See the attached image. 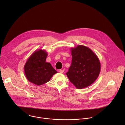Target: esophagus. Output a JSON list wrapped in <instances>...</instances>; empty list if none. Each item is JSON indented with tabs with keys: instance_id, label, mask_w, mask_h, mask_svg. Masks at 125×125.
<instances>
[{
	"instance_id": "esophagus-1",
	"label": "esophagus",
	"mask_w": 125,
	"mask_h": 125,
	"mask_svg": "<svg viewBox=\"0 0 125 125\" xmlns=\"http://www.w3.org/2000/svg\"><path fill=\"white\" fill-rule=\"evenodd\" d=\"M59 72H60V73H63L64 72V70L63 69H60V70H59Z\"/></svg>"
}]
</instances>
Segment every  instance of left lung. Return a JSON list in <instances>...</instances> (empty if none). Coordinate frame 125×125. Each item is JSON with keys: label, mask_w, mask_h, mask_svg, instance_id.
Instances as JSON below:
<instances>
[{"label": "left lung", "mask_w": 125, "mask_h": 125, "mask_svg": "<svg viewBox=\"0 0 125 125\" xmlns=\"http://www.w3.org/2000/svg\"><path fill=\"white\" fill-rule=\"evenodd\" d=\"M72 63L66 75L77 88L82 89L93 83L100 72L98 57L90 48L82 45L71 48Z\"/></svg>", "instance_id": "left-lung-1"}]
</instances>
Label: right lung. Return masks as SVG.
<instances>
[{"label":"right lung","mask_w":125,"mask_h":125,"mask_svg":"<svg viewBox=\"0 0 125 125\" xmlns=\"http://www.w3.org/2000/svg\"><path fill=\"white\" fill-rule=\"evenodd\" d=\"M47 53L41 49L35 50L30 56L24 66V72L28 80L37 85L49 82L57 73L50 63L46 62Z\"/></svg>","instance_id":"right-lung-1"}]
</instances>
